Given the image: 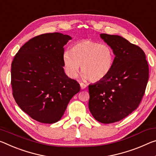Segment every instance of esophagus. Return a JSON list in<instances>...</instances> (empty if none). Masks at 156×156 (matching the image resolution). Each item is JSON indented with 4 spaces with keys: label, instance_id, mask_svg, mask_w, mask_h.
<instances>
[{
    "label": "esophagus",
    "instance_id": "esophagus-1",
    "mask_svg": "<svg viewBox=\"0 0 156 156\" xmlns=\"http://www.w3.org/2000/svg\"><path fill=\"white\" fill-rule=\"evenodd\" d=\"M80 87L82 90H84V89H85L86 87H87V85H86V84H84L83 83H80Z\"/></svg>",
    "mask_w": 156,
    "mask_h": 156
}]
</instances>
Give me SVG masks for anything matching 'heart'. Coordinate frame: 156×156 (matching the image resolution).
I'll return each mask as SVG.
<instances>
[{"label":"heart","mask_w":156,"mask_h":156,"mask_svg":"<svg viewBox=\"0 0 156 156\" xmlns=\"http://www.w3.org/2000/svg\"><path fill=\"white\" fill-rule=\"evenodd\" d=\"M114 62L115 53L109 45L90 39L78 41L71 51L63 53L64 67L69 77L76 78L80 66L83 76L93 82L107 77L112 71Z\"/></svg>","instance_id":"obj_1"}]
</instances>
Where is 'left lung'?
<instances>
[{"instance_id": "obj_1", "label": "left lung", "mask_w": 156, "mask_h": 156, "mask_svg": "<svg viewBox=\"0 0 156 156\" xmlns=\"http://www.w3.org/2000/svg\"><path fill=\"white\" fill-rule=\"evenodd\" d=\"M100 36L113 49L115 62L107 77L89 85V109L98 122L111 123L139 106L149 80V65L138 46L119 35Z\"/></svg>"}]
</instances>
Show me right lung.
Listing matches in <instances>:
<instances>
[{
	"label": "right lung",
	"instance_id": "obj_1",
	"mask_svg": "<svg viewBox=\"0 0 156 156\" xmlns=\"http://www.w3.org/2000/svg\"><path fill=\"white\" fill-rule=\"evenodd\" d=\"M70 36L46 33L30 39L19 49L11 69L12 94L21 109L44 123L58 122L69 101L79 92L77 81L64 71V46Z\"/></svg>",
	"mask_w": 156,
	"mask_h": 156
}]
</instances>
